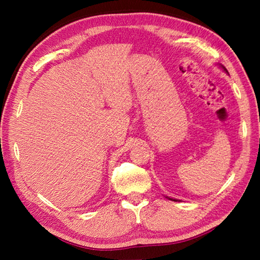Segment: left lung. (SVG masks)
<instances>
[{
	"label": "left lung",
	"mask_w": 260,
	"mask_h": 260,
	"mask_svg": "<svg viewBox=\"0 0 260 260\" xmlns=\"http://www.w3.org/2000/svg\"><path fill=\"white\" fill-rule=\"evenodd\" d=\"M225 70H226V69H225ZM174 201H175V200H174Z\"/></svg>",
	"instance_id": "1"
}]
</instances>
